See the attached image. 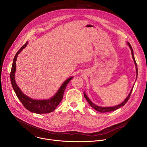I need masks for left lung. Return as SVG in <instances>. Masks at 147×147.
Listing matches in <instances>:
<instances>
[{"label":"left lung","instance_id":"8db88e82","mask_svg":"<svg viewBox=\"0 0 147 147\" xmlns=\"http://www.w3.org/2000/svg\"><path fill=\"white\" fill-rule=\"evenodd\" d=\"M127 44L129 45L131 50V54H132V56H133V59L134 60V63H135V65H136V71H137V74H138V69H137V63L135 60V59H134V54H133V49H132V47L130 45V43L127 42ZM132 90H133V88L130 91V93L129 94V95L127 96V97L126 98V99H125L121 104L117 106H116V107H98L97 105H95L94 103H93L90 100V99L88 98V96L86 95V94H85V92H84V97L86 98V99H87V100L88 101V102L90 103V105H91V107L92 108H93L94 109H95L96 111L99 112H101V113H105V112H112V111H114L119 108H120V107L124 106V105L126 103V102L128 101V100L129 99L130 97V95H131V94L132 92Z\"/></svg>","mask_w":147,"mask_h":147}]
</instances>
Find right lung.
<instances>
[{
    "instance_id": "obj_1",
    "label": "right lung",
    "mask_w": 147,
    "mask_h": 147,
    "mask_svg": "<svg viewBox=\"0 0 147 147\" xmlns=\"http://www.w3.org/2000/svg\"><path fill=\"white\" fill-rule=\"evenodd\" d=\"M27 44L28 42H27L19 49V51L17 52L14 57L11 70L10 72V80L11 85L17 98L21 102H22L24 107L27 110L32 113L38 114L48 113L51 112H53L58 106V105L63 99V96L64 92L67 87V85L68 84L69 81L73 78V77H71L68 78L67 80H66L64 82V83L63 84L62 86L60 87L56 95L49 99L35 100L24 95L16 84L14 79V74L16 71V61L17 60V55L27 46Z\"/></svg>"
}]
</instances>
